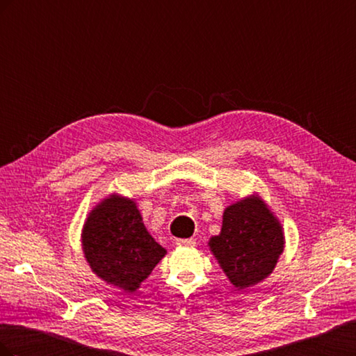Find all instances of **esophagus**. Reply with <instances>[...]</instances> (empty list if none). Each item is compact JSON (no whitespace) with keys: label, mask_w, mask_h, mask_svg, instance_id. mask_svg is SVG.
<instances>
[{"label":"esophagus","mask_w":356,"mask_h":356,"mask_svg":"<svg viewBox=\"0 0 356 356\" xmlns=\"http://www.w3.org/2000/svg\"><path fill=\"white\" fill-rule=\"evenodd\" d=\"M175 245H178V246H195L196 241L195 239H175Z\"/></svg>","instance_id":"esophagus-1"}]
</instances>
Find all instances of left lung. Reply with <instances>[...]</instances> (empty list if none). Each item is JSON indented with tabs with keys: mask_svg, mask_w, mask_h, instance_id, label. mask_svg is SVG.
Segmentation results:
<instances>
[{
	"mask_svg": "<svg viewBox=\"0 0 356 356\" xmlns=\"http://www.w3.org/2000/svg\"><path fill=\"white\" fill-rule=\"evenodd\" d=\"M284 243L281 224L263 200L248 197L224 211L221 233L209 246L230 282L242 289L272 273Z\"/></svg>",
	"mask_w": 356,
	"mask_h": 356,
	"instance_id": "obj_1",
	"label": "left lung"
}]
</instances>
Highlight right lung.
Listing matches in <instances>:
<instances>
[{
	"label": "right lung",
	"instance_id": "right-lung-1",
	"mask_svg": "<svg viewBox=\"0 0 356 356\" xmlns=\"http://www.w3.org/2000/svg\"><path fill=\"white\" fill-rule=\"evenodd\" d=\"M83 250L96 275L124 291H135L166 254L148 234L135 203L118 196L90 212Z\"/></svg>",
	"mask_w": 356,
	"mask_h": 356
}]
</instances>
